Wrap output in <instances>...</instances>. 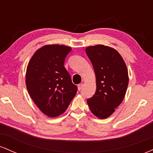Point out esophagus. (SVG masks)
I'll return each instance as SVG.
<instances>
[{"mask_svg": "<svg viewBox=\"0 0 153 153\" xmlns=\"http://www.w3.org/2000/svg\"><path fill=\"white\" fill-rule=\"evenodd\" d=\"M82 86H83V83H80V84H78V90H79V91L81 90L82 88Z\"/></svg>", "mask_w": 153, "mask_h": 153, "instance_id": "34e87169", "label": "esophagus"}]
</instances>
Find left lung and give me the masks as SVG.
I'll return each mask as SVG.
<instances>
[{
	"label": "left lung",
	"mask_w": 153,
	"mask_h": 153,
	"mask_svg": "<svg viewBox=\"0 0 153 153\" xmlns=\"http://www.w3.org/2000/svg\"><path fill=\"white\" fill-rule=\"evenodd\" d=\"M94 67L96 91L87 100L90 110L99 119H106L122 102L129 83L128 71L124 59L117 50L98 45L85 49Z\"/></svg>",
	"instance_id": "obj_1"
}]
</instances>
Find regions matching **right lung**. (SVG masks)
Segmentation results:
<instances>
[{
	"mask_svg": "<svg viewBox=\"0 0 153 153\" xmlns=\"http://www.w3.org/2000/svg\"><path fill=\"white\" fill-rule=\"evenodd\" d=\"M71 47L45 45L34 54L28 64L26 85L35 104L49 117L65 111L75 97L78 88L64 67Z\"/></svg>",
	"mask_w": 153,
	"mask_h": 153,
	"instance_id": "1",
	"label": "right lung"
}]
</instances>
